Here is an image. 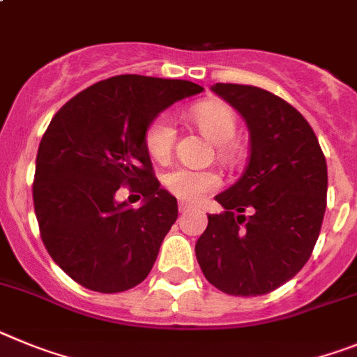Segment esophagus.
Returning <instances> with one entry per match:
<instances>
[{"mask_svg": "<svg viewBox=\"0 0 357 357\" xmlns=\"http://www.w3.org/2000/svg\"><path fill=\"white\" fill-rule=\"evenodd\" d=\"M178 208H179V212H181V213H185V212H188V210H190V208H192V204L185 203V201H179V204H178Z\"/></svg>", "mask_w": 357, "mask_h": 357, "instance_id": "34e87169", "label": "esophagus"}]
</instances>
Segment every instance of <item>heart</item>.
<instances>
[{
    "mask_svg": "<svg viewBox=\"0 0 357 357\" xmlns=\"http://www.w3.org/2000/svg\"><path fill=\"white\" fill-rule=\"evenodd\" d=\"M192 120L201 131L217 145L231 142L237 131V120L230 105L221 100H204L190 107ZM176 140V127L169 114H158L145 131V149L156 161H165L172 153ZM225 149V147H221ZM163 185L176 197L185 201H201L208 192L221 185V179L212 170H197L176 167L163 176Z\"/></svg>",
    "mask_w": 357,
    "mask_h": 357,
    "instance_id": "1",
    "label": "heart"
}]
</instances>
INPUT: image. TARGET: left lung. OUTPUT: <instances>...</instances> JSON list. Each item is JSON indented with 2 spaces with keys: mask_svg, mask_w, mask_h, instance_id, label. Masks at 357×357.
Wrapping results in <instances>:
<instances>
[{
  "mask_svg": "<svg viewBox=\"0 0 357 357\" xmlns=\"http://www.w3.org/2000/svg\"><path fill=\"white\" fill-rule=\"evenodd\" d=\"M212 91L246 120L250 158L243 176L215 196L225 212L208 215L197 262L222 293H271L305 266L318 241L327 163L307 120L280 97L243 84H213Z\"/></svg>",
  "mask_w": 357,
  "mask_h": 357,
  "instance_id": "1",
  "label": "left lung"
}]
</instances>
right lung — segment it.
<instances>
[{
    "label": "right lung",
    "mask_w": 357,
    "mask_h": 357,
    "mask_svg": "<svg viewBox=\"0 0 357 357\" xmlns=\"http://www.w3.org/2000/svg\"><path fill=\"white\" fill-rule=\"evenodd\" d=\"M201 91L188 80L111 77L52 119L37 151L33 208L48 253L80 286L120 293L153 269L178 201L154 178L145 131L169 105ZM122 184L142 192L140 209L114 199Z\"/></svg>",
    "instance_id": "1"
}]
</instances>
